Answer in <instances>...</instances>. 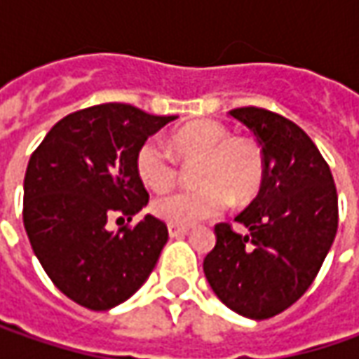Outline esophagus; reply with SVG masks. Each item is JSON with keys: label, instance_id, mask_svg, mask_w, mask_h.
Segmentation results:
<instances>
[{"label": "esophagus", "instance_id": "34e87169", "mask_svg": "<svg viewBox=\"0 0 359 359\" xmlns=\"http://www.w3.org/2000/svg\"><path fill=\"white\" fill-rule=\"evenodd\" d=\"M168 231H170L172 238H182V236H186L187 231H189V228H182V226H173V224H170V226H168Z\"/></svg>", "mask_w": 359, "mask_h": 359}]
</instances>
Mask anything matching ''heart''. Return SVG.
Returning <instances> with one entry per match:
<instances>
[{
  "label": "heart",
  "mask_w": 359,
  "mask_h": 359,
  "mask_svg": "<svg viewBox=\"0 0 359 359\" xmlns=\"http://www.w3.org/2000/svg\"><path fill=\"white\" fill-rule=\"evenodd\" d=\"M170 149L182 163H194L198 187L175 191L151 203L159 219L187 228L200 219L217 215L229 201H250L257 196L266 175L264 149L252 137H233L228 126L201 119L175 130ZM175 159L149 137L135 151V172L151 191H168L180 177Z\"/></svg>",
  "instance_id": "b5f03b06"
}]
</instances>
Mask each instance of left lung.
<instances>
[{"label":"left lung","mask_w":359,"mask_h":359,"mask_svg":"<svg viewBox=\"0 0 359 359\" xmlns=\"http://www.w3.org/2000/svg\"><path fill=\"white\" fill-rule=\"evenodd\" d=\"M229 116L257 137L266 175L236 217L248 233L217 224L203 273L229 310L268 320L316 280L338 231V194L320 149L294 121L262 107H238Z\"/></svg>","instance_id":"1"}]
</instances>
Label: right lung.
Returning a JSON list of instances; mask_svg holds the SVG:
<instances>
[{"label":"right lung","instance_id":"right-lung-1","mask_svg":"<svg viewBox=\"0 0 359 359\" xmlns=\"http://www.w3.org/2000/svg\"><path fill=\"white\" fill-rule=\"evenodd\" d=\"M177 116H151L128 104H102L60 119L37 145L23 180V226L55 287L93 311L111 310L149 278L168 226L145 215L109 231L107 219H131L149 194L135 172V151Z\"/></svg>","mask_w":359,"mask_h":359}]
</instances>
